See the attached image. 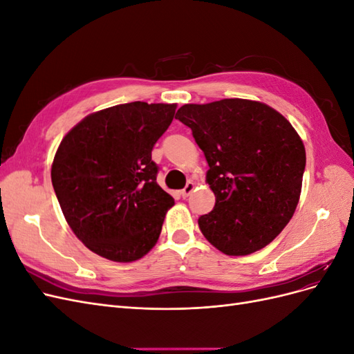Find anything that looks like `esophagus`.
Returning a JSON list of instances; mask_svg holds the SVG:
<instances>
[{
    "label": "esophagus",
    "mask_w": 354,
    "mask_h": 354,
    "mask_svg": "<svg viewBox=\"0 0 354 354\" xmlns=\"http://www.w3.org/2000/svg\"><path fill=\"white\" fill-rule=\"evenodd\" d=\"M194 190H195V183H192V181H189V183L185 186V189L180 192V195L183 196V198H187Z\"/></svg>",
    "instance_id": "1"
}]
</instances>
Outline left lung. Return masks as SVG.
Returning <instances> with one entry per match:
<instances>
[{"label":"left lung","instance_id":"left-lung-1","mask_svg":"<svg viewBox=\"0 0 354 354\" xmlns=\"http://www.w3.org/2000/svg\"><path fill=\"white\" fill-rule=\"evenodd\" d=\"M176 118L209 167L216 205L198 220L203 236L227 255L264 248L292 218L301 194L306 149L291 122L245 99L185 104Z\"/></svg>","mask_w":354,"mask_h":354}]
</instances>
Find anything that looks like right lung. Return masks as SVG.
<instances>
[{
	"mask_svg": "<svg viewBox=\"0 0 354 354\" xmlns=\"http://www.w3.org/2000/svg\"><path fill=\"white\" fill-rule=\"evenodd\" d=\"M177 104L133 102L85 116L63 137L51 183L69 227L93 252L130 263L151 251L174 199L152 149Z\"/></svg>",
	"mask_w": 354,
	"mask_h": 354,
	"instance_id": "add662e5",
	"label": "right lung"
}]
</instances>
